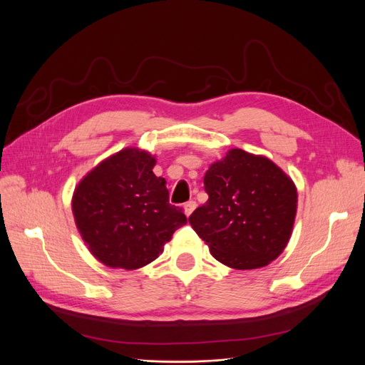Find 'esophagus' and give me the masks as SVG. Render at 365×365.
I'll list each match as a JSON object with an SVG mask.
<instances>
[{
    "label": "esophagus",
    "mask_w": 365,
    "mask_h": 365,
    "mask_svg": "<svg viewBox=\"0 0 365 365\" xmlns=\"http://www.w3.org/2000/svg\"><path fill=\"white\" fill-rule=\"evenodd\" d=\"M195 208H196V202L195 201H189V202L184 204V212H185L187 216H190L193 213Z\"/></svg>",
    "instance_id": "obj_1"
}]
</instances>
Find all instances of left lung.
<instances>
[{"instance_id":"left-lung-1","label":"left lung","mask_w":365,"mask_h":365,"mask_svg":"<svg viewBox=\"0 0 365 365\" xmlns=\"http://www.w3.org/2000/svg\"><path fill=\"white\" fill-rule=\"evenodd\" d=\"M204 190L208 201L189 222L216 260L235 269H254L280 256L297 212V189L280 168L231 149L205 172Z\"/></svg>"}]
</instances>
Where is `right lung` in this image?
Returning <instances> with one entry per match:
<instances>
[{
  "mask_svg": "<svg viewBox=\"0 0 365 365\" xmlns=\"http://www.w3.org/2000/svg\"><path fill=\"white\" fill-rule=\"evenodd\" d=\"M153 165L155 158L148 152L125 149L98 164L77 185L76 225L106 267H145L187 224L182 208L169 202L165 180L153 175Z\"/></svg>",
  "mask_w": 365,
  "mask_h": 365,
  "instance_id": "1",
  "label": "right lung"
}]
</instances>
